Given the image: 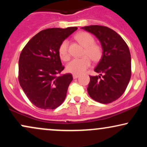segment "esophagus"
Here are the masks:
<instances>
[{"instance_id":"34e87169","label":"esophagus","mask_w":147,"mask_h":147,"mask_svg":"<svg viewBox=\"0 0 147 147\" xmlns=\"http://www.w3.org/2000/svg\"><path fill=\"white\" fill-rule=\"evenodd\" d=\"M72 77H73L74 79H77L79 77V75H72Z\"/></svg>"}]
</instances>
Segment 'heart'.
I'll return each instance as SVG.
<instances>
[{
    "label": "heart",
    "instance_id": "1",
    "mask_svg": "<svg viewBox=\"0 0 147 147\" xmlns=\"http://www.w3.org/2000/svg\"><path fill=\"white\" fill-rule=\"evenodd\" d=\"M75 39L84 48L82 59L72 60L66 66L67 71L74 75H79L85 71L90 65L91 60L97 62L101 59L103 50L101 45L95 43V39L92 35L86 32H81L75 36ZM59 55L61 59L68 61L70 56L68 51V41L64 40L59 48Z\"/></svg>",
    "mask_w": 147,
    "mask_h": 147
}]
</instances>
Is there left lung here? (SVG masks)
I'll use <instances>...</instances> for the list:
<instances>
[{
	"instance_id": "8db88e82",
	"label": "left lung",
	"mask_w": 147,
	"mask_h": 147,
	"mask_svg": "<svg viewBox=\"0 0 147 147\" xmlns=\"http://www.w3.org/2000/svg\"><path fill=\"white\" fill-rule=\"evenodd\" d=\"M92 33L102 45L103 55L95 68L99 76H90L87 90L92 99L102 104L117 100L126 90L131 76L129 48L124 39L111 28L102 25L82 28Z\"/></svg>"
}]
</instances>
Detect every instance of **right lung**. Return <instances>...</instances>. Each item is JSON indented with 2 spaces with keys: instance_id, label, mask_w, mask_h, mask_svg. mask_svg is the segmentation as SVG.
Wrapping results in <instances>:
<instances>
[{
  "instance_id": "obj_1",
  "label": "right lung",
  "mask_w": 147,
  "mask_h": 147,
  "mask_svg": "<svg viewBox=\"0 0 147 147\" xmlns=\"http://www.w3.org/2000/svg\"><path fill=\"white\" fill-rule=\"evenodd\" d=\"M77 30V27L43 30L22 50L18 61L19 84L30 102L39 109H55L65 100L73 78L69 73L58 75L64 69L59 48Z\"/></svg>"
}]
</instances>
